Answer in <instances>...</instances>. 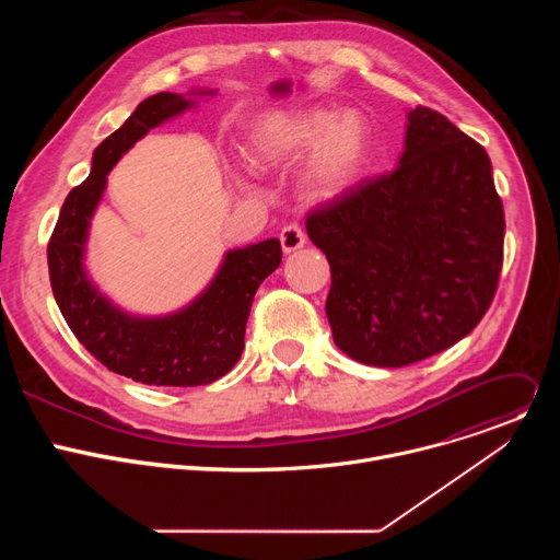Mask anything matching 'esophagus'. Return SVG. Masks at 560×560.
<instances>
[{
	"label": "esophagus",
	"instance_id": "1",
	"mask_svg": "<svg viewBox=\"0 0 560 560\" xmlns=\"http://www.w3.org/2000/svg\"><path fill=\"white\" fill-rule=\"evenodd\" d=\"M279 238H281V248H283L285 255H290V253H294V250H299V248L305 246V234H303L301 225H296V223L285 225V228L281 230Z\"/></svg>",
	"mask_w": 560,
	"mask_h": 560
}]
</instances>
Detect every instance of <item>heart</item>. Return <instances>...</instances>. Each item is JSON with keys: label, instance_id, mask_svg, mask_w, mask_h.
Returning <instances> with one entry per match:
<instances>
[{"label": "heart", "instance_id": "heart-1", "mask_svg": "<svg viewBox=\"0 0 560 560\" xmlns=\"http://www.w3.org/2000/svg\"><path fill=\"white\" fill-rule=\"evenodd\" d=\"M372 152V128L352 110L303 106L264 115L248 135L250 162L281 168L307 156L303 192L312 201L343 197L363 175Z\"/></svg>", "mask_w": 560, "mask_h": 560}]
</instances>
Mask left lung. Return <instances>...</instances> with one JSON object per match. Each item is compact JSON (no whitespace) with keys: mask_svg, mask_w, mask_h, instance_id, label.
Wrapping results in <instances>:
<instances>
[{"mask_svg":"<svg viewBox=\"0 0 560 560\" xmlns=\"http://www.w3.org/2000/svg\"><path fill=\"white\" fill-rule=\"evenodd\" d=\"M330 261L326 314L339 350L404 368L447 350L488 312L505 214L483 145L430 108L408 113L396 168L307 217Z\"/></svg>","mask_w":560,"mask_h":560,"instance_id":"left-lung-1","label":"left lung"}]
</instances>
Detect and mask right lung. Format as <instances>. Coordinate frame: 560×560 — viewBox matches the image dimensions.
Instances as JSON below:
<instances>
[{
	"label": "right lung",
	"instance_id": "right-lung-1",
	"mask_svg": "<svg viewBox=\"0 0 560 560\" xmlns=\"http://www.w3.org/2000/svg\"><path fill=\"white\" fill-rule=\"evenodd\" d=\"M214 89L186 95L159 93L93 152L89 179L68 192L48 244V272L55 301L68 328L108 370L145 385L197 387L232 370L244 352V335L257 288L281 264L279 238L232 248L210 283L184 307L168 314H135L106 296L89 275L91 223L108 186V173L152 128L162 126Z\"/></svg>",
	"mask_w": 560,
	"mask_h": 560
}]
</instances>
